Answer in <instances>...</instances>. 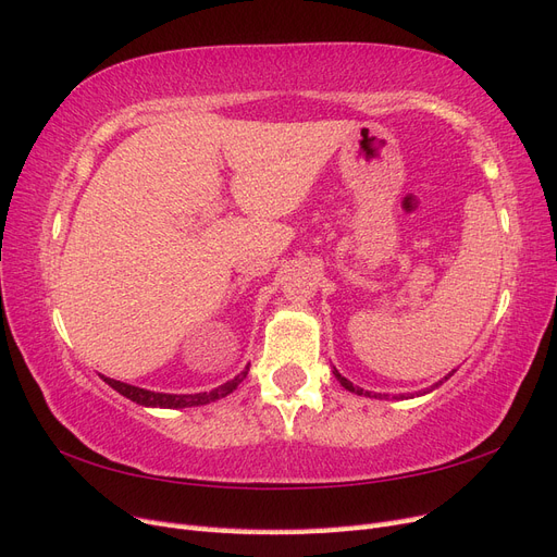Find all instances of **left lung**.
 I'll return each mask as SVG.
<instances>
[{
  "instance_id": "8db88e82",
  "label": "left lung",
  "mask_w": 557,
  "mask_h": 557,
  "mask_svg": "<svg viewBox=\"0 0 557 557\" xmlns=\"http://www.w3.org/2000/svg\"><path fill=\"white\" fill-rule=\"evenodd\" d=\"M453 372H455V369H453ZM453 372L450 374H446L440 383H434L432 387H425V391L423 393H416V395H428V393H432L434 391V387H440L448 376H453ZM332 374H334V379L336 381H339L344 387H346V391H350V393H356V395H364V397H376V399H387V395H381V393H372V391H362V387H358V385H352L348 379H344L342 374H339V369H336V367H332ZM407 397H413V395H399V397H395V399H407Z\"/></svg>"
}]
</instances>
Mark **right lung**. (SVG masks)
<instances>
[{
  "mask_svg": "<svg viewBox=\"0 0 557 557\" xmlns=\"http://www.w3.org/2000/svg\"><path fill=\"white\" fill-rule=\"evenodd\" d=\"M248 367H244V372L234 376L232 381L223 383L213 387L209 393H195V395H172V393H153V391H146V387H137V385H129L123 381H115L109 376H102L104 383H109L115 393H121L123 397L132 399L141 404V407H153V409H188V407H201V404H211L221 397H227L230 393L237 391V385L246 379L248 374Z\"/></svg>",
  "mask_w": 557,
  "mask_h": 557,
  "instance_id": "add662e5",
  "label": "right lung"
}]
</instances>
